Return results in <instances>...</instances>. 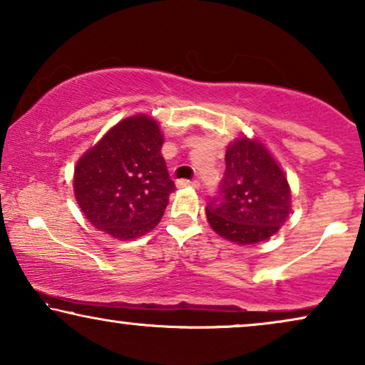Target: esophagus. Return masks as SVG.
Listing matches in <instances>:
<instances>
[{"label": "esophagus", "mask_w": 365, "mask_h": 365, "mask_svg": "<svg viewBox=\"0 0 365 365\" xmlns=\"http://www.w3.org/2000/svg\"><path fill=\"white\" fill-rule=\"evenodd\" d=\"M200 183L197 182V180H178L177 182V187L178 188H183V187H193V188H198Z\"/></svg>", "instance_id": "34e87169"}]
</instances>
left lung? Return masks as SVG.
<instances>
[{
    "label": "left lung",
    "instance_id": "8db88e82",
    "mask_svg": "<svg viewBox=\"0 0 365 365\" xmlns=\"http://www.w3.org/2000/svg\"><path fill=\"white\" fill-rule=\"evenodd\" d=\"M220 197L207 207V220L222 239L254 245L274 237L292 212L287 175L257 138L240 135L227 147Z\"/></svg>",
    "mask_w": 365,
    "mask_h": 365
}]
</instances>
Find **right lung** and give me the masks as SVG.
<instances>
[{"mask_svg":"<svg viewBox=\"0 0 365 365\" xmlns=\"http://www.w3.org/2000/svg\"><path fill=\"white\" fill-rule=\"evenodd\" d=\"M163 135L153 116L133 115L81 155L73 190L91 225L132 240L158 225L175 183L162 157Z\"/></svg>","mask_w":365,"mask_h":365,"instance_id":"add662e5","label":"right lung"}]
</instances>
